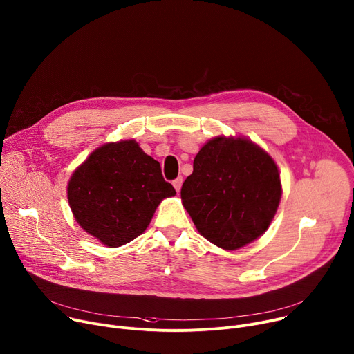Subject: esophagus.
I'll list each match as a JSON object with an SVG mask.
<instances>
[{
  "label": "esophagus",
  "mask_w": 354,
  "mask_h": 354,
  "mask_svg": "<svg viewBox=\"0 0 354 354\" xmlns=\"http://www.w3.org/2000/svg\"><path fill=\"white\" fill-rule=\"evenodd\" d=\"M182 178L179 176V178H176L175 180H172V185H174V187H175V190L179 193V190H180V187H182Z\"/></svg>",
  "instance_id": "obj_1"
}]
</instances>
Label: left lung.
Segmentation results:
<instances>
[{"label": "left lung", "mask_w": 354, "mask_h": 354, "mask_svg": "<svg viewBox=\"0 0 354 354\" xmlns=\"http://www.w3.org/2000/svg\"><path fill=\"white\" fill-rule=\"evenodd\" d=\"M180 197L197 231L212 243L234 250L270 225L281 197L280 175L257 144L217 137L194 157Z\"/></svg>", "instance_id": "1"}]
</instances>
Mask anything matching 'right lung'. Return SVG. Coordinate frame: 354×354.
<instances>
[{
	"mask_svg": "<svg viewBox=\"0 0 354 354\" xmlns=\"http://www.w3.org/2000/svg\"><path fill=\"white\" fill-rule=\"evenodd\" d=\"M67 194L77 223L116 248L142 234L161 200L176 192L160 162L127 140L95 149L73 174Z\"/></svg>",
	"mask_w": 354,
	"mask_h": 354,
	"instance_id": "right-lung-1",
	"label": "right lung"
}]
</instances>
